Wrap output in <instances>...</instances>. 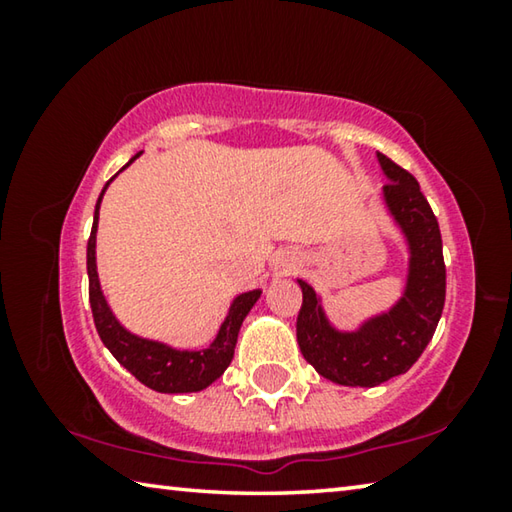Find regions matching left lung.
<instances>
[{
    "label": "left lung",
    "instance_id": "obj_1",
    "mask_svg": "<svg viewBox=\"0 0 512 512\" xmlns=\"http://www.w3.org/2000/svg\"><path fill=\"white\" fill-rule=\"evenodd\" d=\"M388 176L384 198L411 248L404 298L359 332H336L320 309L316 291L298 280L302 307L296 323L302 357L341 386H379L409 370L427 348L445 307V259L436 214L418 180L384 153H377Z\"/></svg>",
    "mask_w": 512,
    "mask_h": 512
}]
</instances>
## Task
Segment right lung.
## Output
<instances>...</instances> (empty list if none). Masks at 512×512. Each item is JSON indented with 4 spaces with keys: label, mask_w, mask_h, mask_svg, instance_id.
<instances>
[{
    "label": "right lung",
    "mask_w": 512,
    "mask_h": 512,
    "mask_svg": "<svg viewBox=\"0 0 512 512\" xmlns=\"http://www.w3.org/2000/svg\"><path fill=\"white\" fill-rule=\"evenodd\" d=\"M135 158L128 160V164H131ZM128 164H124L121 169H126ZM110 180L106 183V187L110 185ZM106 187H103V192H106ZM103 192L99 196L97 207H94V223L88 239L90 307H92L94 325H97V332L101 336L103 345H106V348L112 352V357L131 372L135 379H140L144 386L153 388V391L158 393L203 391V388H207L212 381L219 379L225 372V368L230 366L232 354H235L239 327L248 316V311L253 309L262 291L257 289V291L241 293V296L232 302L228 318L223 320L219 334H216L214 343L207 350L180 352V350L169 348V345L164 343L146 341V339H140V336L126 332V329L117 323V318L112 316L108 302L103 298L101 287H99L97 264H94V244H97V221H99V205H101Z\"/></svg>",
    "instance_id": "1"
}]
</instances>
